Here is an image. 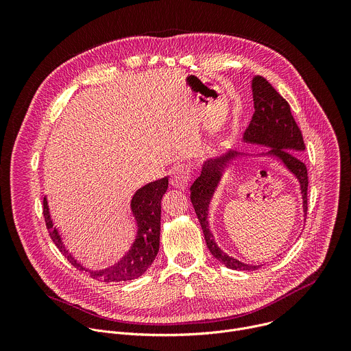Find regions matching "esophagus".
Wrapping results in <instances>:
<instances>
[{
	"mask_svg": "<svg viewBox=\"0 0 351 351\" xmlns=\"http://www.w3.org/2000/svg\"><path fill=\"white\" fill-rule=\"evenodd\" d=\"M191 178V167L189 164H178L171 172V184L176 189H184Z\"/></svg>",
	"mask_w": 351,
	"mask_h": 351,
	"instance_id": "esophagus-1",
	"label": "esophagus"
}]
</instances>
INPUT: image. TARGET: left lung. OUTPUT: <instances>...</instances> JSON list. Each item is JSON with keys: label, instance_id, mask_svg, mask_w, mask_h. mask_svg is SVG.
<instances>
[{"label": "left lung", "instance_id": "left-lung-1", "mask_svg": "<svg viewBox=\"0 0 351 351\" xmlns=\"http://www.w3.org/2000/svg\"><path fill=\"white\" fill-rule=\"evenodd\" d=\"M254 98V114L248 128L244 132V141L250 144H258L269 147L271 149L264 156L276 158L285 168L294 175L300 183V191L303 198L304 219L307 217V189L308 173L306 164L300 160L298 153L306 149L302 130L298 129L290 106L286 99L272 87V84L263 76L253 77L252 83ZM240 154L228 152L221 157L210 158L203 164L202 173L190 187V199L197 214L198 222L202 225L204 239L210 253L222 263L226 268L236 271H256L263 265L244 264L234 257L228 256L215 243L214 234L210 230L208 210L211 198L221 182L222 173L228 162L237 158Z\"/></svg>", "mask_w": 351, "mask_h": 351}]
</instances>
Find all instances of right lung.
<instances>
[{"instance_id":"add662e5","label":"right lung","mask_w":351,"mask_h":351,"mask_svg":"<svg viewBox=\"0 0 351 351\" xmlns=\"http://www.w3.org/2000/svg\"><path fill=\"white\" fill-rule=\"evenodd\" d=\"M168 189V178L152 182L138 189L130 202L132 214L137 223L136 239L129 252L121 261L103 271H90L84 268L64 245L60 232L54 228L51 215H49L47 197L43 199V215L47 229L60 252L68 261L79 271H86L91 278L103 282H125L141 276L148 267L156 260L160 250V230H161V199Z\"/></svg>"}]
</instances>
